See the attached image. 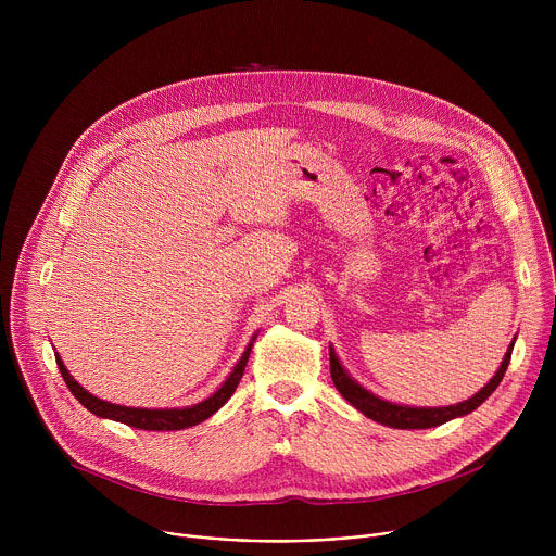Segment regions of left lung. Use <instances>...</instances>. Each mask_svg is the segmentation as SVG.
I'll list each match as a JSON object with an SVG mask.
<instances>
[{"mask_svg": "<svg viewBox=\"0 0 556 556\" xmlns=\"http://www.w3.org/2000/svg\"><path fill=\"white\" fill-rule=\"evenodd\" d=\"M513 345L515 341L510 343L497 374L491 378V382L486 387H482L478 393L472 395V399L464 401V403H457V405H451V407H438V409H416V407H403V405H393V403H387V401H380L376 399L374 393H369L367 389H363L356 380H352L348 376V371L343 369V365L339 363L337 354H334V348H330V374H332V380L337 384V389L341 391L343 399L356 407L361 414H365L367 418L384 425V427H393V429H429V427H438V425H444L453 418H459V416H466L470 412L478 409L489 395L497 389V384L502 382L506 369H508V363H510V354H513Z\"/></svg>", "mask_w": 556, "mask_h": 556, "instance_id": "obj_1", "label": "left lung"}]
</instances>
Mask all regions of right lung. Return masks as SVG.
<instances>
[{"label": "right lung", "instance_id": "1", "mask_svg": "<svg viewBox=\"0 0 556 556\" xmlns=\"http://www.w3.org/2000/svg\"><path fill=\"white\" fill-rule=\"evenodd\" d=\"M251 348L253 343L247 348V352L242 354L240 363L235 365V369L230 371V376L226 378V382L211 395V399L193 405V407H185V409H134V407H123V405H114V403H105L97 395H92L90 391H86L81 384H78L70 371L65 369L63 361L56 356V365L59 371L67 384V389L72 391L74 399L81 403L88 412H92L99 418H110L136 429H144V431H178V429H187V427H195L200 422H204L206 418H211L228 399L232 395V391L240 384L242 376H244V367L249 363L251 356Z\"/></svg>", "mask_w": 556, "mask_h": 556}]
</instances>
